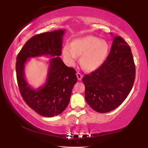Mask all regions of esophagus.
<instances>
[{
	"label": "esophagus",
	"mask_w": 148,
	"mask_h": 148,
	"mask_svg": "<svg viewBox=\"0 0 148 148\" xmlns=\"http://www.w3.org/2000/svg\"><path fill=\"white\" fill-rule=\"evenodd\" d=\"M76 76H77V79L81 80L82 79V77H83V75L81 74L80 73H79V72H77V73L76 74Z\"/></svg>",
	"instance_id": "34e87169"
}]
</instances>
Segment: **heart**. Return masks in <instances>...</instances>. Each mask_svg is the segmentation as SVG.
<instances>
[{
  "instance_id": "b5f03b06",
  "label": "heart",
  "mask_w": 148,
  "mask_h": 148,
  "mask_svg": "<svg viewBox=\"0 0 148 148\" xmlns=\"http://www.w3.org/2000/svg\"><path fill=\"white\" fill-rule=\"evenodd\" d=\"M109 51L108 43L93 36H87L74 40L72 45L66 44L62 48L64 61L69 65L76 62L77 56L83 68L92 71L101 66L106 60Z\"/></svg>"
}]
</instances>
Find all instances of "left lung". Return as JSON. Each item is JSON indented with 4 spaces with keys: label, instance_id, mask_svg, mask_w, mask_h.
Segmentation results:
<instances>
[{
    "label": "left lung",
    "instance_id": "8db88e82",
    "mask_svg": "<svg viewBox=\"0 0 148 148\" xmlns=\"http://www.w3.org/2000/svg\"><path fill=\"white\" fill-rule=\"evenodd\" d=\"M134 79L135 65L131 47L121 37L114 36L106 61L82 79L87 103L99 113L115 110L129 95Z\"/></svg>",
    "mask_w": 148,
    "mask_h": 148
}]
</instances>
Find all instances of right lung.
Here are the masks:
<instances>
[{"instance_id": "1", "label": "right lung", "mask_w": 148, "mask_h": 148, "mask_svg": "<svg viewBox=\"0 0 148 148\" xmlns=\"http://www.w3.org/2000/svg\"><path fill=\"white\" fill-rule=\"evenodd\" d=\"M64 32L60 29L35 35L26 42L16 58L17 81L21 96L30 108L44 117L58 116L66 109L77 82L76 71L66 66L59 57ZM41 56L52 58L45 84L34 89L25 78L24 67L30 58Z\"/></svg>"}]
</instances>
